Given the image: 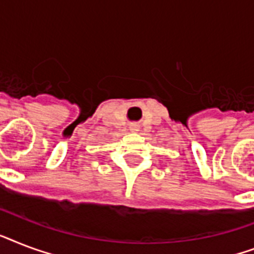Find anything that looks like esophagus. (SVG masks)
<instances>
[{"label": "esophagus", "mask_w": 254, "mask_h": 254, "mask_svg": "<svg viewBox=\"0 0 254 254\" xmlns=\"http://www.w3.org/2000/svg\"><path fill=\"white\" fill-rule=\"evenodd\" d=\"M130 130L131 131H137V130H138V125H137V124H131V125H130Z\"/></svg>", "instance_id": "34e87169"}]
</instances>
